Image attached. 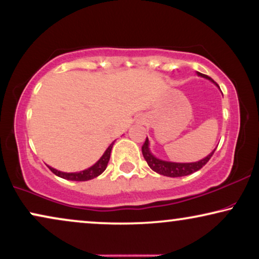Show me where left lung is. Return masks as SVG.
<instances>
[{
	"label": "left lung",
	"instance_id": "8db88e82",
	"mask_svg": "<svg viewBox=\"0 0 259 259\" xmlns=\"http://www.w3.org/2000/svg\"><path fill=\"white\" fill-rule=\"evenodd\" d=\"M198 75L206 77V79L211 80L212 82H214L213 80L211 79L210 76L205 75V74L198 73ZM141 151H143V155L145 158V160L147 161V164L150 167L153 169L154 172L159 173V175L166 176V177H184V176H189L191 173L197 172L198 169H200L203 166L206 165V162L210 160L212 154L214 153V151L207 155L206 158L201 159V160L197 161V162H171V161H164L160 160V159H157L153 154L150 152V148H148V139L146 138L145 143L143 146H141Z\"/></svg>",
	"mask_w": 259,
	"mask_h": 259
}]
</instances>
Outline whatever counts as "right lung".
<instances>
[{"mask_svg":"<svg viewBox=\"0 0 259 259\" xmlns=\"http://www.w3.org/2000/svg\"><path fill=\"white\" fill-rule=\"evenodd\" d=\"M113 144L109 145V147L106 150L104 155H102V157L99 159V160L95 162L92 167L84 169V171L75 172V173H66V172L58 171V169L53 168V167H51V166H48V167L53 173H54V175H56L58 177H61V178H63V179L74 180V182H86V180H91V179L95 178V177L100 176L101 173L105 171L106 167H107L109 158H111V151H112Z\"/></svg>","mask_w":259,"mask_h":259,"instance_id":"right-lung-1","label":"right lung"}]
</instances>
